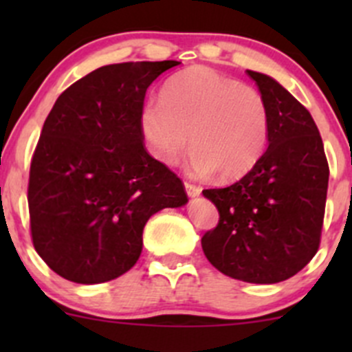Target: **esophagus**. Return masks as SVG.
Masks as SVG:
<instances>
[{
	"instance_id": "1",
	"label": "esophagus",
	"mask_w": 352,
	"mask_h": 352,
	"mask_svg": "<svg viewBox=\"0 0 352 352\" xmlns=\"http://www.w3.org/2000/svg\"><path fill=\"white\" fill-rule=\"evenodd\" d=\"M184 186H186V192H187V196H189V197H197L199 194H201V190H202L201 187L196 186V184L186 182Z\"/></svg>"
}]
</instances>
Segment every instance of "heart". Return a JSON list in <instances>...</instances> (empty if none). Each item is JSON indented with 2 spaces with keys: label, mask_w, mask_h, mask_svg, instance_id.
<instances>
[{
  "label": "heart",
  "mask_w": 352,
  "mask_h": 352,
  "mask_svg": "<svg viewBox=\"0 0 352 352\" xmlns=\"http://www.w3.org/2000/svg\"><path fill=\"white\" fill-rule=\"evenodd\" d=\"M141 131L151 153L175 165L194 151V175L218 172L223 180L247 175L269 140V107L254 87L206 66H192L166 80L162 100L141 112Z\"/></svg>",
  "instance_id": "obj_1"
}]
</instances>
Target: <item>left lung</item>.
<instances>
[{
	"mask_svg": "<svg viewBox=\"0 0 352 352\" xmlns=\"http://www.w3.org/2000/svg\"><path fill=\"white\" fill-rule=\"evenodd\" d=\"M269 107V148L239 182L202 194L219 212L201 243L223 274L274 285L300 272L320 247L329 163L310 112L271 76L247 71Z\"/></svg>",
	"mask_w": 352,
	"mask_h": 352,
	"instance_id": "8db88e82",
	"label": "left lung"
}]
</instances>
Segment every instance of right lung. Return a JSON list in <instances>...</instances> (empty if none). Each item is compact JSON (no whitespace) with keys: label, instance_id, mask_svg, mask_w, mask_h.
I'll use <instances>...</instances> for the list:
<instances>
[{"label":"right lung","instance_id":"add662e5","mask_svg":"<svg viewBox=\"0 0 352 352\" xmlns=\"http://www.w3.org/2000/svg\"><path fill=\"white\" fill-rule=\"evenodd\" d=\"M179 61L102 66L49 112L28 177L30 235L42 261L80 285L112 281L143 250V228L187 199L184 182L144 146L151 83Z\"/></svg>","mask_w":352,"mask_h":352}]
</instances>
